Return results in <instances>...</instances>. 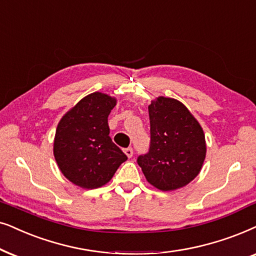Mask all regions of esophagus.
I'll use <instances>...</instances> for the list:
<instances>
[{"label":"esophagus","instance_id":"obj_1","mask_svg":"<svg viewBox=\"0 0 256 256\" xmlns=\"http://www.w3.org/2000/svg\"><path fill=\"white\" fill-rule=\"evenodd\" d=\"M124 152H125V154L128 156V158H131V156H134V150H132L131 148H125V150H124Z\"/></svg>","mask_w":256,"mask_h":256}]
</instances>
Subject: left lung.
Segmentation results:
<instances>
[{
  "mask_svg": "<svg viewBox=\"0 0 256 256\" xmlns=\"http://www.w3.org/2000/svg\"><path fill=\"white\" fill-rule=\"evenodd\" d=\"M148 152L137 158L148 182L162 190L187 185L199 174L206 156L205 134L179 100L159 97L148 106Z\"/></svg>",
  "mask_w": 256,
  "mask_h": 256,
  "instance_id": "1",
  "label": "left lung"
}]
</instances>
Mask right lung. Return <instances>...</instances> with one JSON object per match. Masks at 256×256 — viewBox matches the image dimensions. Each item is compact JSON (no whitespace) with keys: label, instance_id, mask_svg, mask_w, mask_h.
Listing matches in <instances>:
<instances>
[{"label":"right lung","instance_id":"obj_1","mask_svg":"<svg viewBox=\"0 0 256 256\" xmlns=\"http://www.w3.org/2000/svg\"><path fill=\"white\" fill-rule=\"evenodd\" d=\"M114 105V98L94 92L60 119L54 154L60 171L74 185L88 190L103 186L128 159L108 136V117Z\"/></svg>","mask_w":256,"mask_h":256}]
</instances>
